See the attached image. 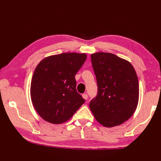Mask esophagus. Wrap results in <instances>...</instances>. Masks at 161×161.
<instances>
[{
  "instance_id": "1",
  "label": "esophagus",
  "mask_w": 161,
  "mask_h": 161,
  "mask_svg": "<svg viewBox=\"0 0 161 161\" xmlns=\"http://www.w3.org/2000/svg\"><path fill=\"white\" fill-rule=\"evenodd\" d=\"M82 98H83L84 99H85V100H86L87 99H88V95H87L86 94H83L82 95Z\"/></svg>"
}]
</instances>
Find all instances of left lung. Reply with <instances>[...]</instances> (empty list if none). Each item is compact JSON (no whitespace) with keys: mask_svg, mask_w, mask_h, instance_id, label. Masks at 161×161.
Masks as SVG:
<instances>
[{"mask_svg":"<svg viewBox=\"0 0 161 161\" xmlns=\"http://www.w3.org/2000/svg\"><path fill=\"white\" fill-rule=\"evenodd\" d=\"M91 58L98 92L89 108L102 125H119L132 116L138 106L139 84L134 68L114 53L97 52Z\"/></svg>","mask_w":161,"mask_h":161,"instance_id":"1","label":"left lung"}]
</instances>
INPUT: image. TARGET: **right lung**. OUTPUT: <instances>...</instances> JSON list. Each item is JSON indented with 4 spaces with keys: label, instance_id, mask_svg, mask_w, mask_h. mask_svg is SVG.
<instances>
[{
    "label": "right lung",
    "instance_id": "right-lung-1",
    "mask_svg": "<svg viewBox=\"0 0 161 161\" xmlns=\"http://www.w3.org/2000/svg\"><path fill=\"white\" fill-rule=\"evenodd\" d=\"M86 54L62 53L47 56L34 70L30 95L37 113L45 121L60 124L70 119L85 100L76 91L75 75Z\"/></svg>",
    "mask_w": 161,
    "mask_h": 161
}]
</instances>
